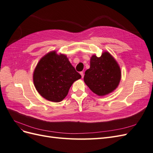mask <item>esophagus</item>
Listing matches in <instances>:
<instances>
[{
    "label": "esophagus",
    "instance_id": "obj_1",
    "mask_svg": "<svg viewBox=\"0 0 153 153\" xmlns=\"http://www.w3.org/2000/svg\"><path fill=\"white\" fill-rule=\"evenodd\" d=\"M80 75H81V76H82V78H84V72H83V71H81V72H80Z\"/></svg>",
    "mask_w": 153,
    "mask_h": 153
}]
</instances>
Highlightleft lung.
<instances>
[{
  "mask_svg": "<svg viewBox=\"0 0 153 153\" xmlns=\"http://www.w3.org/2000/svg\"><path fill=\"white\" fill-rule=\"evenodd\" d=\"M121 78V71L117 62L105 51L100 57L95 55L91 57L90 68L85 71L84 80L94 93L103 96L116 89Z\"/></svg>",
  "mask_w": 153,
  "mask_h": 153,
  "instance_id": "1",
  "label": "left lung"
}]
</instances>
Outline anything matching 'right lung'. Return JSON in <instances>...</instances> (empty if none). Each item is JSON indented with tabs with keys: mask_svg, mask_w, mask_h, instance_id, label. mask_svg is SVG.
Returning <instances> with one entry per match:
<instances>
[{
	"mask_svg": "<svg viewBox=\"0 0 153 153\" xmlns=\"http://www.w3.org/2000/svg\"><path fill=\"white\" fill-rule=\"evenodd\" d=\"M81 75L66 55L52 51L41 58L34 69L33 82L37 91L53 102H60L68 95L74 82Z\"/></svg>",
	"mask_w": 153,
	"mask_h": 153,
	"instance_id": "right-lung-1",
	"label": "right lung"
}]
</instances>
